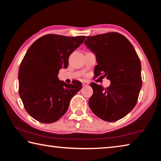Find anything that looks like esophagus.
I'll use <instances>...</instances> for the list:
<instances>
[{"mask_svg":"<svg viewBox=\"0 0 161 161\" xmlns=\"http://www.w3.org/2000/svg\"><path fill=\"white\" fill-rule=\"evenodd\" d=\"M89 84V82L87 81H83V83H82V85L83 86H86V85H88Z\"/></svg>","mask_w":161,"mask_h":161,"instance_id":"obj_1","label":"esophagus"}]
</instances>
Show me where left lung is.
I'll list each match as a JSON object with an SVG mask.
<instances>
[{
	"mask_svg": "<svg viewBox=\"0 0 161 161\" xmlns=\"http://www.w3.org/2000/svg\"><path fill=\"white\" fill-rule=\"evenodd\" d=\"M85 45L96 54L95 77L111 81L107 88L92 82L93 94L89 106L103 121L124 118L135 107L142 86L141 64L133 46L119 32H111L86 37Z\"/></svg>",
	"mask_w": 161,
	"mask_h": 161,
	"instance_id": "8db88e82",
	"label": "left lung"
}]
</instances>
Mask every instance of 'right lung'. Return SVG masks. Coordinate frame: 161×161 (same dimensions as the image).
I'll return each mask as SVG.
<instances>
[{"mask_svg":"<svg viewBox=\"0 0 161 161\" xmlns=\"http://www.w3.org/2000/svg\"><path fill=\"white\" fill-rule=\"evenodd\" d=\"M86 36L48 34L40 37L26 52L18 71L19 94L30 115L44 124L54 123L66 113L81 82L58 80L59 71L68 67L69 55Z\"/></svg>","mask_w":161,"mask_h":161,"instance_id":"1","label":"right lung"}]
</instances>
